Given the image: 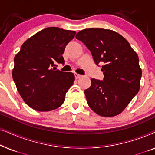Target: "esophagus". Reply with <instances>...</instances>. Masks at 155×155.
<instances>
[{"instance_id": "obj_1", "label": "esophagus", "mask_w": 155, "mask_h": 155, "mask_svg": "<svg viewBox=\"0 0 155 155\" xmlns=\"http://www.w3.org/2000/svg\"><path fill=\"white\" fill-rule=\"evenodd\" d=\"M74 75H75V79H78V78H80L82 77L81 75H79V74H78V73H75V74H74Z\"/></svg>"}]
</instances>
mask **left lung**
I'll use <instances>...</instances> for the list:
<instances>
[{
	"label": "left lung",
	"mask_w": 155,
	"mask_h": 155,
	"mask_svg": "<svg viewBox=\"0 0 155 155\" xmlns=\"http://www.w3.org/2000/svg\"><path fill=\"white\" fill-rule=\"evenodd\" d=\"M75 38L90 51L95 64L103 65V80L92 78L90 87L84 90L89 107L104 117L120 114L140 90L142 71L137 54L124 37L110 29H85Z\"/></svg>",
	"instance_id": "8db88e82"
}]
</instances>
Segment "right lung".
Listing matches in <instances>:
<instances>
[{"instance_id":"1","label":"right lung","mask_w":155,"mask_h":155,"mask_svg":"<svg viewBox=\"0 0 155 155\" xmlns=\"http://www.w3.org/2000/svg\"><path fill=\"white\" fill-rule=\"evenodd\" d=\"M75 31L51 27L42 29L25 41L15 56L12 78L25 102L38 111H49L61 107L73 85V73L56 70L64 65L65 46Z\"/></svg>"}]
</instances>
